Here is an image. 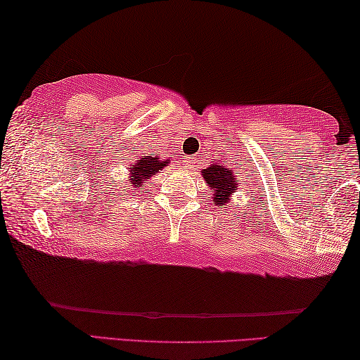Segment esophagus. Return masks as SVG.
Returning <instances> with one entry per match:
<instances>
[{
  "label": "esophagus",
  "instance_id": "34e87169",
  "mask_svg": "<svg viewBox=\"0 0 360 360\" xmlns=\"http://www.w3.org/2000/svg\"><path fill=\"white\" fill-rule=\"evenodd\" d=\"M184 162L188 169H194V166H196L198 162V158H184Z\"/></svg>",
  "mask_w": 360,
  "mask_h": 360
}]
</instances>
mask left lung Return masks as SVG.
<instances>
[{
  "label": "left lung",
  "instance_id": "8db88e82",
  "mask_svg": "<svg viewBox=\"0 0 360 360\" xmlns=\"http://www.w3.org/2000/svg\"><path fill=\"white\" fill-rule=\"evenodd\" d=\"M202 176L210 188L212 199L217 205H225L231 201L233 193L238 191V186H240L234 169L229 166L228 161H223L221 158L212 159L210 166L207 169H202Z\"/></svg>",
  "mask_w": 360,
  "mask_h": 360
}]
</instances>
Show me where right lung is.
I'll return each mask as SVG.
<instances>
[{"label":"right lung","mask_w":360,"mask_h":360,"mask_svg":"<svg viewBox=\"0 0 360 360\" xmlns=\"http://www.w3.org/2000/svg\"><path fill=\"white\" fill-rule=\"evenodd\" d=\"M170 162V159H162L158 156H141L134 164H131L129 167V179L126 181V190L129 193H135V191H143L146 185H150V179L153 175H156L162 167H166ZM107 186H113V185H105ZM122 190H116V188H110L107 196H117V193Z\"/></svg>","instance_id":"1"}]
</instances>
